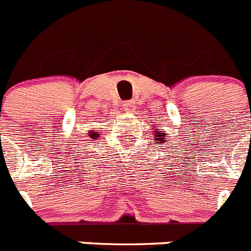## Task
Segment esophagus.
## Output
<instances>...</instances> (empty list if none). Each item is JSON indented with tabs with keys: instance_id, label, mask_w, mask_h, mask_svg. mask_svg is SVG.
<instances>
[{
	"instance_id": "34e87169",
	"label": "esophagus",
	"mask_w": 251,
	"mask_h": 251,
	"mask_svg": "<svg viewBox=\"0 0 251 251\" xmlns=\"http://www.w3.org/2000/svg\"><path fill=\"white\" fill-rule=\"evenodd\" d=\"M123 106H124V110H126V112H128V113H133V112H134V109H136V105H134V101H133V100L124 101Z\"/></svg>"
}]
</instances>
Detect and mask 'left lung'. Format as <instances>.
<instances>
[{
	"label": "left lung",
	"mask_w": 251,
	"mask_h": 251,
	"mask_svg": "<svg viewBox=\"0 0 251 251\" xmlns=\"http://www.w3.org/2000/svg\"><path fill=\"white\" fill-rule=\"evenodd\" d=\"M152 132L154 133V136L153 137H154V139H156V143H158L159 142V146L165 142V139H167L165 138V132H163L162 129H159V128H153Z\"/></svg>",
	"instance_id": "1"
}]
</instances>
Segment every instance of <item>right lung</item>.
Here are the masks:
<instances>
[{
  "instance_id": "right-lung-1",
  "label": "right lung",
  "mask_w": 251,
  "mask_h": 251,
  "mask_svg": "<svg viewBox=\"0 0 251 251\" xmlns=\"http://www.w3.org/2000/svg\"><path fill=\"white\" fill-rule=\"evenodd\" d=\"M89 137L92 139H97V137H99V134L97 132H94V130H89Z\"/></svg>"
}]
</instances>
